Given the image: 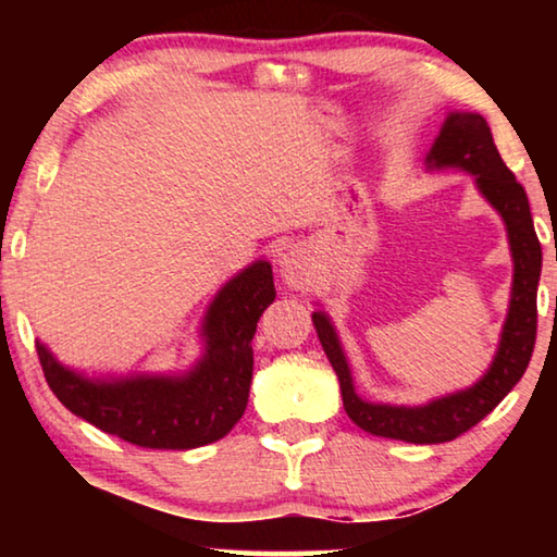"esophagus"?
I'll use <instances>...</instances> for the list:
<instances>
[{
  "instance_id": "1",
  "label": "esophagus",
  "mask_w": 557,
  "mask_h": 557,
  "mask_svg": "<svg viewBox=\"0 0 557 557\" xmlns=\"http://www.w3.org/2000/svg\"><path fill=\"white\" fill-rule=\"evenodd\" d=\"M278 273L284 284L294 292H304L314 281V263L304 246H288L278 258Z\"/></svg>"
}]
</instances>
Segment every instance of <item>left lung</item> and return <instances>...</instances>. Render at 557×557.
I'll return each mask as SVG.
<instances>
[{"instance_id": "8db88e82", "label": "left lung", "mask_w": 557, "mask_h": 557, "mask_svg": "<svg viewBox=\"0 0 557 557\" xmlns=\"http://www.w3.org/2000/svg\"><path fill=\"white\" fill-rule=\"evenodd\" d=\"M429 170H461L474 177L479 195L499 212L512 253V292L505 326H502L497 352L490 370L463 391L441 395L423 406H393V403L364 400L355 391L352 370L326 311H314L317 326L326 357L339 377L342 403L347 416L372 436L408 441V444H444L454 441L490 416L502 398L520 383L528 370L537 334V284L543 269L535 225L524 187L502 162L494 147L490 124L474 111H451L441 126L433 147L425 157Z\"/></svg>"}]
</instances>
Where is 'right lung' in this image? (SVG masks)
<instances>
[{
	"label": "right lung",
	"instance_id": "add662e5",
	"mask_svg": "<svg viewBox=\"0 0 557 557\" xmlns=\"http://www.w3.org/2000/svg\"><path fill=\"white\" fill-rule=\"evenodd\" d=\"M273 299V271L263 258L225 281L202 317L200 360L185 372L90 377L60 362L42 342L37 355L50 391L71 413L141 448L187 451L223 438L246 413L250 342Z\"/></svg>",
	"mask_w": 557,
	"mask_h": 557
}]
</instances>
